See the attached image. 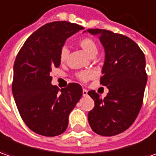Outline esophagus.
Returning <instances> with one entry per match:
<instances>
[{"label": "esophagus", "mask_w": 156, "mask_h": 156, "mask_svg": "<svg viewBox=\"0 0 156 156\" xmlns=\"http://www.w3.org/2000/svg\"><path fill=\"white\" fill-rule=\"evenodd\" d=\"M88 95V90H86V89H83V97H85V96H87Z\"/></svg>", "instance_id": "1"}]
</instances>
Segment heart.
<instances>
[{"mask_svg": "<svg viewBox=\"0 0 156 156\" xmlns=\"http://www.w3.org/2000/svg\"><path fill=\"white\" fill-rule=\"evenodd\" d=\"M78 46L85 51L89 56L93 57L98 52V45L96 41L90 37H83L78 41ZM69 50L66 47H62L59 52V60L61 63H66L67 61ZM77 78L81 82H87L93 77V73L90 71H83L77 73Z\"/></svg>", "mask_w": 156, "mask_h": 156, "instance_id": "1", "label": "heart"}]
</instances>
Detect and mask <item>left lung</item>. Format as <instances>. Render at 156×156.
<instances>
[{"mask_svg":"<svg viewBox=\"0 0 156 156\" xmlns=\"http://www.w3.org/2000/svg\"><path fill=\"white\" fill-rule=\"evenodd\" d=\"M87 31L99 35L105 47L100 83L109 89L105 99L95 90L88 92L95 104L88 113L89 123L98 135L115 136L131 126L142 108L148 79L145 56L136 43L125 35L105 29Z\"/></svg>","mask_w":156,"mask_h":156,"instance_id":"8db88e82","label":"left lung"}]
</instances>
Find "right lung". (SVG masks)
I'll return each mask as SVG.
<instances>
[{"mask_svg":"<svg viewBox=\"0 0 156 156\" xmlns=\"http://www.w3.org/2000/svg\"><path fill=\"white\" fill-rule=\"evenodd\" d=\"M83 27L54 21L30 35L14 65L12 91L22 120L31 130L44 136L66 131L70 112L83 95L79 83L59 89L51 83V69L60 66L59 52L66 41Z\"/></svg>","mask_w":156,"mask_h":156,"instance_id":"1","label":"right lung"}]
</instances>
